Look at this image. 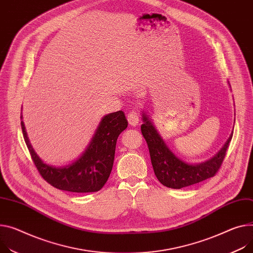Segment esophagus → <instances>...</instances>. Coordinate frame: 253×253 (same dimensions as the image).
Segmentation results:
<instances>
[{"label": "esophagus", "mask_w": 253, "mask_h": 253, "mask_svg": "<svg viewBox=\"0 0 253 253\" xmlns=\"http://www.w3.org/2000/svg\"><path fill=\"white\" fill-rule=\"evenodd\" d=\"M127 122H128V124H129L130 126H137V125L139 124V122H140L139 113H138L137 111H134V110L129 111L128 114H127Z\"/></svg>", "instance_id": "34e87169"}]
</instances>
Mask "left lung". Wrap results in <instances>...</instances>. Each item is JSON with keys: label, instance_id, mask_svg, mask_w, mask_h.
Returning a JSON list of instances; mask_svg holds the SVG:
<instances>
[{"label": "left lung", "instance_id": "left-lung-1", "mask_svg": "<svg viewBox=\"0 0 253 253\" xmlns=\"http://www.w3.org/2000/svg\"><path fill=\"white\" fill-rule=\"evenodd\" d=\"M141 130L148 144L154 173L165 186L180 189L215 176L226 157L232 134L215 157L201 164L190 165L178 159L166 146L152 123L143 114Z\"/></svg>", "mask_w": 253, "mask_h": 253}]
</instances>
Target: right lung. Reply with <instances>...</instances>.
<instances>
[{"instance_id": "right-lung-1", "label": "right lung", "mask_w": 253, "mask_h": 253, "mask_svg": "<svg viewBox=\"0 0 253 253\" xmlns=\"http://www.w3.org/2000/svg\"><path fill=\"white\" fill-rule=\"evenodd\" d=\"M21 127L31 159L47 183L71 192H94L104 186L110 175L116 141L120 133L127 127V121L122 110L104 116L83 156L65 168L44 164L32 149L23 122Z\"/></svg>"}]
</instances>
